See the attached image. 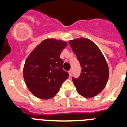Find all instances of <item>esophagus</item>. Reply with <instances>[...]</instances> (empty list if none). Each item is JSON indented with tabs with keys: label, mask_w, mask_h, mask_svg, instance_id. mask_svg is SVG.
Returning <instances> with one entry per match:
<instances>
[{
	"label": "esophagus",
	"mask_w": 127,
	"mask_h": 127,
	"mask_svg": "<svg viewBox=\"0 0 127 127\" xmlns=\"http://www.w3.org/2000/svg\"><path fill=\"white\" fill-rule=\"evenodd\" d=\"M72 70H68V74H69L70 76H72Z\"/></svg>",
	"instance_id": "obj_1"
}]
</instances>
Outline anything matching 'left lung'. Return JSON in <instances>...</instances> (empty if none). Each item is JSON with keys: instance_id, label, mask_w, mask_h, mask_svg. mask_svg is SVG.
I'll return each instance as SVG.
<instances>
[{"instance_id": "8db88e82", "label": "left lung", "mask_w": 127, "mask_h": 127, "mask_svg": "<svg viewBox=\"0 0 127 127\" xmlns=\"http://www.w3.org/2000/svg\"><path fill=\"white\" fill-rule=\"evenodd\" d=\"M82 70L77 78H72L78 92L90 98L99 94L108 81L109 68L106 60L98 47L86 38L69 41Z\"/></svg>"}]
</instances>
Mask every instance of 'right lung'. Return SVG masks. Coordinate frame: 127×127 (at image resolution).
<instances>
[{
	"mask_svg": "<svg viewBox=\"0 0 127 127\" xmlns=\"http://www.w3.org/2000/svg\"><path fill=\"white\" fill-rule=\"evenodd\" d=\"M67 43L63 41L47 39L35 48L25 62L24 78L35 96L47 99L54 97L69 74L63 68L60 58Z\"/></svg>",
	"mask_w": 127,
	"mask_h": 127,
	"instance_id": "add662e5",
	"label": "right lung"
}]
</instances>
